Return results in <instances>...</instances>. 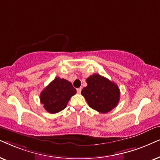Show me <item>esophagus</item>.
I'll return each mask as SVG.
<instances>
[{
	"instance_id": "obj_1",
	"label": "esophagus",
	"mask_w": 160,
	"mask_h": 160,
	"mask_svg": "<svg viewBox=\"0 0 160 160\" xmlns=\"http://www.w3.org/2000/svg\"><path fill=\"white\" fill-rule=\"evenodd\" d=\"M81 90H82V88H77V92H78V94H80V93L81 92Z\"/></svg>"
}]
</instances>
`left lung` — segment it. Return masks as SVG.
Instances as JSON below:
<instances>
[{"instance_id":"left-lung-1","label":"left lung","mask_w":160,"mask_h":160,"mask_svg":"<svg viewBox=\"0 0 160 160\" xmlns=\"http://www.w3.org/2000/svg\"><path fill=\"white\" fill-rule=\"evenodd\" d=\"M88 86L81 94L91 108L100 113H107L116 107L120 100V88L108 79L94 74L86 79Z\"/></svg>"}]
</instances>
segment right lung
I'll return each mask as SVG.
<instances>
[{"instance_id":"1","label":"right lung","mask_w":160,"mask_h":160,"mask_svg":"<svg viewBox=\"0 0 160 160\" xmlns=\"http://www.w3.org/2000/svg\"><path fill=\"white\" fill-rule=\"evenodd\" d=\"M76 93L69 81L57 77L40 93V102L48 113L55 114L66 108L71 98Z\"/></svg>"}]
</instances>
